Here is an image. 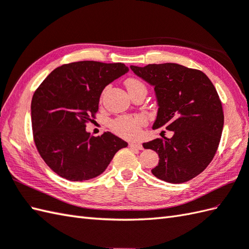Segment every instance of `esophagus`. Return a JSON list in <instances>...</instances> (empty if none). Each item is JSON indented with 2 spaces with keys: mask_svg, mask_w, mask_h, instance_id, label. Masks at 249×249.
Listing matches in <instances>:
<instances>
[{
  "mask_svg": "<svg viewBox=\"0 0 249 249\" xmlns=\"http://www.w3.org/2000/svg\"><path fill=\"white\" fill-rule=\"evenodd\" d=\"M129 147H131V148H136V149H142V148H143L142 144H140V143H137V142H130V143H129Z\"/></svg>",
  "mask_w": 249,
  "mask_h": 249,
  "instance_id": "34e87169",
  "label": "esophagus"
}]
</instances>
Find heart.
Listing matches in <instances>:
<instances>
[{"instance_id": "obj_1", "label": "heart", "mask_w": 249, "mask_h": 249, "mask_svg": "<svg viewBox=\"0 0 249 249\" xmlns=\"http://www.w3.org/2000/svg\"><path fill=\"white\" fill-rule=\"evenodd\" d=\"M125 86L128 91H132L136 89H145L140 80L136 78H128L125 82ZM145 124V119L142 115H126V117H121L117 119L112 123V129L118 135L124 138H137L140 134L141 126Z\"/></svg>"}]
</instances>
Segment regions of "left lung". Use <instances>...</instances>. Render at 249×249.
Masks as SVG:
<instances>
[{
	"instance_id": "1",
	"label": "left lung",
	"mask_w": 249,
	"mask_h": 249,
	"mask_svg": "<svg viewBox=\"0 0 249 249\" xmlns=\"http://www.w3.org/2000/svg\"><path fill=\"white\" fill-rule=\"evenodd\" d=\"M130 69L154 87L158 111L153 129L163 126L173 131L170 139L143 143L159 156L153 175L171 183L197 176L214 157L223 131L224 113L214 86L205 73L178 63Z\"/></svg>"
}]
</instances>
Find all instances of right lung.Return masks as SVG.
I'll return each instance as SVG.
<instances>
[{
	"instance_id": "1",
	"label": "right lung",
	"mask_w": 249,
	"mask_h": 249,
	"mask_svg": "<svg viewBox=\"0 0 249 249\" xmlns=\"http://www.w3.org/2000/svg\"><path fill=\"white\" fill-rule=\"evenodd\" d=\"M128 71L121 62L77 61L55 69L39 86L31 105L34 140L56 174L71 181L89 180L128 145L109 131L94 137L86 130L105 87Z\"/></svg>"
}]
</instances>
